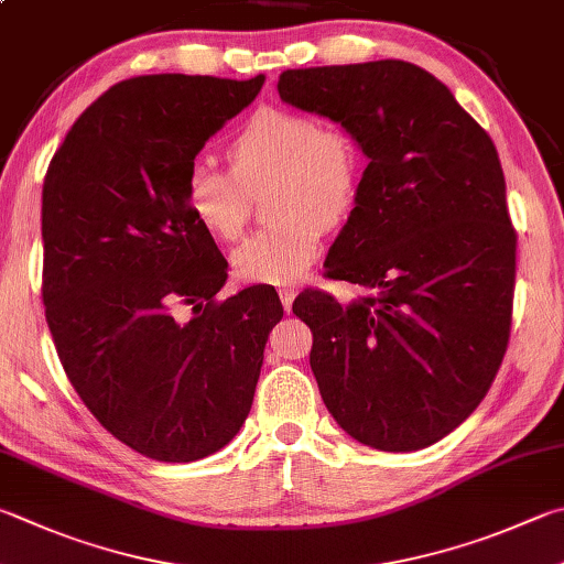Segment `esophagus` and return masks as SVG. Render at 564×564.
<instances>
[{"mask_svg":"<svg viewBox=\"0 0 564 564\" xmlns=\"http://www.w3.org/2000/svg\"><path fill=\"white\" fill-rule=\"evenodd\" d=\"M279 295H281L283 311H285V313H291V308H293V299H295V291H293V289H281V291H279Z\"/></svg>","mask_w":564,"mask_h":564,"instance_id":"obj_1","label":"esophagus"}]
</instances>
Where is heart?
I'll return each mask as SVG.
<instances>
[{
  "label": "heart",
  "instance_id": "b5f03b06",
  "mask_svg": "<svg viewBox=\"0 0 564 564\" xmlns=\"http://www.w3.org/2000/svg\"><path fill=\"white\" fill-rule=\"evenodd\" d=\"M229 170L194 160L184 202L194 221L219 241L247 227L251 197L265 189L271 227L241 241L231 269L243 283L301 281L323 247L325 229L350 217L360 194L362 155L350 130L311 112L265 106L253 112L227 150Z\"/></svg>",
  "mask_w": 564,
  "mask_h": 564
}]
</instances>
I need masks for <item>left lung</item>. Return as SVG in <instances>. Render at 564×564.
<instances>
[{
    "instance_id": "8db88e82",
    "label": "left lung",
    "mask_w": 564,
    "mask_h": 564,
    "mask_svg": "<svg viewBox=\"0 0 564 564\" xmlns=\"http://www.w3.org/2000/svg\"><path fill=\"white\" fill-rule=\"evenodd\" d=\"M279 96L340 122L367 155L355 209L325 261L367 293L305 291L311 370L327 412L380 452H416L466 422L503 362L516 229L488 132L406 61L289 68Z\"/></svg>"
}]
</instances>
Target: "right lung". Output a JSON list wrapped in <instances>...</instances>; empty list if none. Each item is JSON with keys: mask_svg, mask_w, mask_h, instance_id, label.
Instances as JSON below:
<instances>
[{"mask_svg": "<svg viewBox=\"0 0 564 564\" xmlns=\"http://www.w3.org/2000/svg\"><path fill=\"white\" fill-rule=\"evenodd\" d=\"M263 80H120L46 170L41 299L58 360L100 426L148 458L187 464L237 436L283 317L271 289L217 299L227 261L184 202L197 152Z\"/></svg>", "mask_w": 564, "mask_h": 564, "instance_id": "add662e5", "label": "right lung"}]
</instances>
